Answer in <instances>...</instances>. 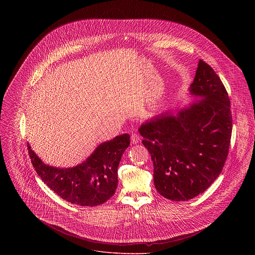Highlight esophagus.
I'll return each instance as SVG.
<instances>
[{"label": "esophagus", "mask_w": 255, "mask_h": 255, "mask_svg": "<svg viewBox=\"0 0 255 255\" xmlns=\"http://www.w3.org/2000/svg\"><path fill=\"white\" fill-rule=\"evenodd\" d=\"M139 141H140L139 135L136 134V133H132L131 136H130V142H131V144H137Z\"/></svg>", "instance_id": "1"}]
</instances>
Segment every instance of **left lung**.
<instances>
[{"mask_svg": "<svg viewBox=\"0 0 255 255\" xmlns=\"http://www.w3.org/2000/svg\"><path fill=\"white\" fill-rule=\"evenodd\" d=\"M189 91L201 100L176 116L167 112L153 117L138 128L153 162L155 188L174 201L192 199L218 178L232 136L228 92L218 74L202 60Z\"/></svg>", "mask_w": 255, "mask_h": 255, "instance_id": "obj_1", "label": "left lung"}]
</instances>
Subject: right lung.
Here are the masks:
<instances>
[{
	"instance_id": "right-lung-1",
	"label": "right lung",
	"mask_w": 255,
	"mask_h": 255,
	"mask_svg": "<svg viewBox=\"0 0 255 255\" xmlns=\"http://www.w3.org/2000/svg\"><path fill=\"white\" fill-rule=\"evenodd\" d=\"M124 133L103 142L81 164L68 169L44 164L27 144L38 176L61 198L80 206H96L110 199L118 185V167L130 143Z\"/></svg>"
}]
</instances>
